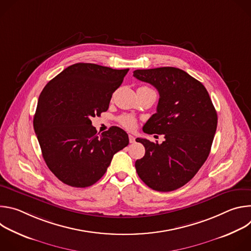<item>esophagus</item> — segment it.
<instances>
[{"mask_svg": "<svg viewBox=\"0 0 251 251\" xmlns=\"http://www.w3.org/2000/svg\"><path fill=\"white\" fill-rule=\"evenodd\" d=\"M129 142L131 143V144H133V143H135V137L133 135H129Z\"/></svg>", "mask_w": 251, "mask_h": 251, "instance_id": "1", "label": "esophagus"}]
</instances>
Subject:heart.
Masks as SVG:
<instances>
[{"label":"heart","mask_w":251,"mask_h":251,"mask_svg":"<svg viewBox=\"0 0 251 251\" xmlns=\"http://www.w3.org/2000/svg\"><path fill=\"white\" fill-rule=\"evenodd\" d=\"M142 87H146V86H142ZM118 121L126 129H133L136 125V119L130 115H122L119 117Z\"/></svg>","instance_id":"heart-1"}]
</instances>
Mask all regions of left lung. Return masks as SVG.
Wrapping results in <instances>:
<instances>
[{
    "mask_svg": "<svg viewBox=\"0 0 251 251\" xmlns=\"http://www.w3.org/2000/svg\"><path fill=\"white\" fill-rule=\"evenodd\" d=\"M133 74L160 94L157 113L143 130L165 136L162 144L136 140L146 150L135 163L137 174L155 191H175L190 182L207 159L218 126L217 111L205 87L180 68L137 69Z\"/></svg>",
    "mask_w": 251,
    "mask_h": 251,
    "instance_id": "1",
    "label": "left lung"
}]
</instances>
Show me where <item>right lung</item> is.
I'll return each instance as SVG.
<instances>
[{"mask_svg": "<svg viewBox=\"0 0 251 251\" xmlns=\"http://www.w3.org/2000/svg\"><path fill=\"white\" fill-rule=\"evenodd\" d=\"M128 70L75 63L42 91L33 128L47 166L62 183L75 188L92 186L114 154L129 144L123 129L112 126L99 134L90 120L107 111Z\"/></svg>", "mask_w": 251, "mask_h": 251, "instance_id": "1", "label": "right lung"}]
</instances>
